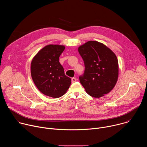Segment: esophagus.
Returning a JSON list of instances; mask_svg holds the SVG:
<instances>
[{
	"label": "esophagus",
	"mask_w": 147,
	"mask_h": 147,
	"mask_svg": "<svg viewBox=\"0 0 147 147\" xmlns=\"http://www.w3.org/2000/svg\"><path fill=\"white\" fill-rule=\"evenodd\" d=\"M76 81H77L76 78H75V77L71 78V82H75Z\"/></svg>",
	"instance_id": "obj_1"
}]
</instances>
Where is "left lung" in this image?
I'll use <instances>...</instances> for the list:
<instances>
[{
  "label": "left lung",
  "instance_id": "obj_1",
  "mask_svg": "<svg viewBox=\"0 0 147 147\" xmlns=\"http://www.w3.org/2000/svg\"><path fill=\"white\" fill-rule=\"evenodd\" d=\"M78 51L85 66L84 73L79 80L87 93L94 98L108 94L118 78L116 55L103 44L94 40L80 46Z\"/></svg>",
  "mask_w": 147,
  "mask_h": 147
}]
</instances>
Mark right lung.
<instances>
[{"label":"right lung","mask_w":147,"mask_h":147,"mask_svg":"<svg viewBox=\"0 0 147 147\" xmlns=\"http://www.w3.org/2000/svg\"><path fill=\"white\" fill-rule=\"evenodd\" d=\"M65 49L63 45H48L31 61V74L35 85L42 93L54 98L63 95L71 84V78L65 74L59 61Z\"/></svg>","instance_id":"add662e5"}]
</instances>
